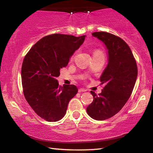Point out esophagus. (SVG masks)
<instances>
[{
    "label": "esophagus",
    "instance_id": "34e87169",
    "mask_svg": "<svg viewBox=\"0 0 153 153\" xmlns=\"http://www.w3.org/2000/svg\"><path fill=\"white\" fill-rule=\"evenodd\" d=\"M86 90H85V89H84V88H79V90H78V92H86Z\"/></svg>",
    "mask_w": 153,
    "mask_h": 153
}]
</instances>
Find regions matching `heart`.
Returning a JSON list of instances; mask_svg holds the SVG:
<instances>
[{
    "mask_svg": "<svg viewBox=\"0 0 153 153\" xmlns=\"http://www.w3.org/2000/svg\"><path fill=\"white\" fill-rule=\"evenodd\" d=\"M93 54H102V52L100 51H96L94 52V53Z\"/></svg>",
    "mask_w": 153,
    "mask_h": 153,
    "instance_id": "heart-1",
    "label": "heart"
}]
</instances>
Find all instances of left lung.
<instances>
[{"mask_svg":"<svg viewBox=\"0 0 153 153\" xmlns=\"http://www.w3.org/2000/svg\"><path fill=\"white\" fill-rule=\"evenodd\" d=\"M92 35L106 46L108 64L100 77L105 86L98 95L90 92L94 100L86 111L94 120L102 121L117 114L128 100L135 86L138 67L130 48L121 38L105 32Z\"/></svg>","mask_w":153,"mask_h":153,"instance_id":"8db88e82","label":"left lung"}]
</instances>
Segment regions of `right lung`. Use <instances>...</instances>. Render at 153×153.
<instances>
[{
	"instance_id": "obj_1",
	"label": "right lung",
	"mask_w": 153,
	"mask_h": 153,
	"mask_svg": "<svg viewBox=\"0 0 153 153\" xmlns=\"http://www.w3.org/2000/svg\"><path fill=\"white\" fill-rule=\"evenodd\" d=\"M86 36L54 33L38 41L25 55L22 67L24 97L38 116L50 122L61 120L77 94L75 85L59 86L56 77L68 65Z\"/></svg>"
}]
</instances>
